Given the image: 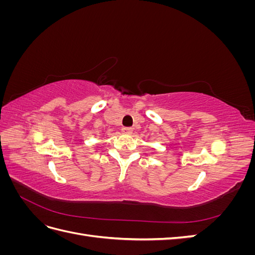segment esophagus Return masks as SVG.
<instances>
[{
  "label": "esophagus",
  "instance_id": "34e87169",
  "mask_svg": "<svg viewBox=\"0 0 255 255\" xmlns=\"http://www.w3.org/2000/svg\"><path fill=\"white\" fill-rule=\"evenodd\" d=\"M122 132L125 134H128V135H130L133 133V128H122Z\"/></svg>",
  "mask_w": 255,
  "mask_h": 255
}]
</instances>
